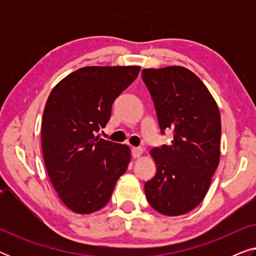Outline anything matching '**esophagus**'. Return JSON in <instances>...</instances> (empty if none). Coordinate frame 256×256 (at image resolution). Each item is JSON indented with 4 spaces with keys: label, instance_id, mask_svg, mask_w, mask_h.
<instances>
[{
    "label": "esophagus",
    "instance_id": "34e87169",
    "mask_svg": "<svg viewBox=\"0 0 256 256\" xmlns=\"http://www.w3.org/2000/svg\"><path fill=\"white\" fill-rule=\"evenodd\" d=\"M142 152H143L142 148H138V146H132V155L134 158H138V157L141 156Z\"/></svg>",
    "mask_w": 256,
    "mask_h": 256
}]
</instances>
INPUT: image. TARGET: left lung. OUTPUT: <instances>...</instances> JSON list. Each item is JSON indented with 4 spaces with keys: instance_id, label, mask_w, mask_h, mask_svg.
Wrapping results in <instances>:
<instances>
[{
    "instance_id": "obj_1",
    "label": "left lung",
    "mask_w": 256,
    "mask_h": 256,
    "mask_svg": "<svg viewBox=\"0 0 256 256\" xmlns=\"http://www.w3.org/2000/svg\"><path fill=\"white\" fill-rule=\"evenodd\" d=\"M160 132L174 130L170 146L150 150L156 174L146 182L149 205L164 216H180L200 204L220 160L222 120L204 82L182 66L144 68Z\"/></svg>"
}]
</instances>
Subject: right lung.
<instances>
[{
    "mask_svg": "<svg viewBox=\"0 0 256 256\" xmlns=\"http://www.w3.org/2000/svg\"><path fill=\"white\" fill-rule=\"evenodd\" d=\"M140 66H88L51 90L42 121V150L54 190L79 214L110 202L130 162V149L96 136L106 127L114 100L138 78Z\"/></svg>",
    "mask_w": 256,
    "mask_h": 256,
    "instance_id": "1",
    "label": "right lung"
}]
</instances>
